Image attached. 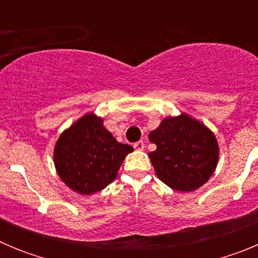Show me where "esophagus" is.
Segmentation results:
<instances>
[{"mask_svg":"<svg viewBox=\"0 0 258 258\" xmlns=\"http://www.w3.org/2000/svg\"><path fill=\"white\" fill-rule=\"evenodd\" d=\"M133 147L136 150H138V151H142V150L145 149V143H143V141H138V142L134 143Z\"/></svg>","mask_w":258,"mask_h":258,"instance_id":"34e87169","label":"esophagus"}]
</instances>
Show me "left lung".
Segmentation results:
<instances>
[{"instance_id":"left-lung-1","label":"left lung","mask_w":258,"mask_h":258,"mask_svg":"<svg viewBox=\"0 0 258 258\" xmlns=\"http://www.w3.org/2000/svg\"><path fill=\"white\" fill-rule=\"evenodd\" d=\"M150 141L156 150L149 156L157 177L178 191H194L213 174L218 161L216 137L187 115L164 118Z\"/></svg>"}]
</instances>
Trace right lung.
I'll return each mask as SVG.
<instances>
[{
    "label": "right lung",
    "mask_w": 258,
    "mask_h": 258,
    "mask_svg": "<svg viewBox=\"0 0 258 258\" xmlns=\"http://www.w3.org/2000/svg\"><path fill=\"white\" fill-rule=\"evenodd\" d=\"M133 151L103 126V120L88 113L59 137L54 163L61 181L83 195L107 187L117 175L125 156Z\"/></svg>",
    "instance_id": "right-lung-1"
}]
</instances>
